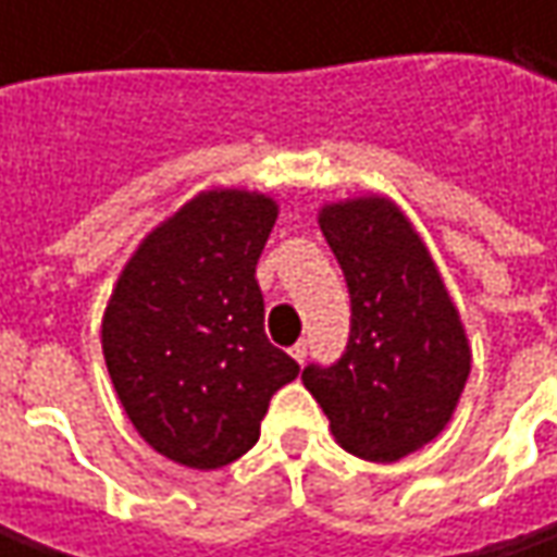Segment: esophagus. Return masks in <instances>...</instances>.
Segmentation results:
<instances>
[{
  "label": "esophagus",
  "mask_w": 557,
  "mask_h": 557,
  "mask_svg": "<svg viewBox=\"0 0 557 557\" xmlns=\"http://www.w3.org/2000/svg\"><path fill=\"white\" fill-rule=\"evenodd\" d=\"M307 354H310V344H307V341H297V344L290 347V356H294L297 362H304V359H307Z\"/></svg>",
  "instance_id": "1"
}]
</instances>
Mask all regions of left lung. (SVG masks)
Here are the masks:
<instances>
[{
  "label": "left lung",
  "mask_w": 557,
  "mask_h": 557,
  "mask_svg": "<svg viewBox=\"0 0 557 557\" xmlns=\"http://www.w3.org/2000/svg\"><path fill=\"white\" fill-rule=\"evenodd\" d=\"M322 235L350 290V337L304 384L337 443L366 461H396L437 437L456 412L471 350L437 267L387 198L329 203Z\"/></svg>",
  "instance_id": "1"
}]
</instances>
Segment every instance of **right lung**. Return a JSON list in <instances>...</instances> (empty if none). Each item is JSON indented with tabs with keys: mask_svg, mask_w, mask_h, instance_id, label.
Wrapping results in <instances>:
<instances>
[{
	"mask_svg": "<svg viewBox=\"0 0 557 557\" xmlns=\"http://www.w3.org/2000/svg\"><path fill=\"white\" fill-rule=\"evenodd\" d=\"M278 207L216 188L158 225L120 275L101 322L120 403L161 456L213 471L260 440L300 366L263 329L257 260Z\"/></svg>",
	"mask_w": 557,
	"mask_h": 557,
	"instance_id": "right-lung-1",
	"label": "right lung"
}]
</instances>
